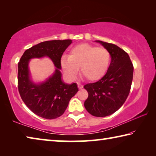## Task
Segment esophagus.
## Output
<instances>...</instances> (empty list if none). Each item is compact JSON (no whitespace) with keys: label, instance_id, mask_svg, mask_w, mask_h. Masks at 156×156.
Listing matches in <instances>:
<instances>
[{"label":"esophagus","instance_id":"1","mask_svg":"<svg viewBox=\"0 0 156 156\" xmlns=\"http://www.w3.org/2000/svg\"><path fill=\"white\" fill-rule=\"evenodd\" d=\"M77 84H78V89H83V84H81V83H78Z\"/></svg>","mask_w":156,"mask_h":156}]
</instances>
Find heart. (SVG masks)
<instances>
[{
	"instance_id": "1",
	"label": "heart",
	"mask_w": 156,
	"mask_h": 156,
	"mask_svg": "<svg viewBox=\"0 0 156 156\" xmlns=\"http://www.w3.org/2000/svg\"><path fill=\"white\" fill-rule=\"evenodd\" d=\"M110 62L111 55L107 49L87 43L73 47L69 56H63L60 60L63 70L68 76L74 78L80 67L81 74L89 81L103 77Z\"/></svg>"
}]
</instances>
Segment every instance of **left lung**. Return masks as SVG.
Listing matches in <instances>:
<instances>
[{"label": "left lung", "instance_id": "obj_1", "mask_svg": "<svg viewBox=\"0 0 156 156\" xmlns=\"http://www.w3.org/2000/svg\"><path fill=\"white\" fill-rule=\"evenodd\" d=\"M109 51L111 63L100 80L87 84L89 96L84 107L91 115L105 117L115 113L125 102L131 89L133 66L127 53L115 44L96 41Z\"/></svg>", "mask_w": 156, "mask_h": 156}]
</instances>
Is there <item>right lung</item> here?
<instances>
[{"label":"right lung","mask_w":156,"mask_h":156,"mask_svg":"<svg viewBox=\"0 0 156 156\" xmlns=\"http://www.w3.org/2000/svg\"><path fill=\"white\" fill-rule=\"evenodd\" d=\"M72 40L43 42L26 50L18 62V86L20 97L31 112L45 119L60 117L67 109L70 99L78 91L77 84L65 83L62 79L60 59ZM47 57L56 68L44 81L35 83L28 67L33 58Z\"/></svg>","instance_id":"1"}]
</instances>
